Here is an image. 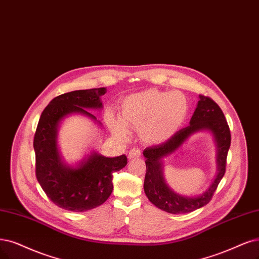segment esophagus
<instances>
[{
	"mask_svg": "<svg viewBox=\"0 0 259 259\" xmlns=\"http://www.w3.org/2000/svg\"><path fill=\"white\" fill-rule=\"evenodd\" d=\"M141 156V150L138 149V148H132L130 151H129V155L128 157L130 159H133V158H137V157H140Z\"/></svg>",
	"mask_w": 259,
	"mask_h": 259,
	"instance_id": "1",
	"label": "esophagus"
}]
</instances>
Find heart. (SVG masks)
<instances>
[{"instance_id":"obj_1","label":"heart","mask_w":259,"mask_h":259,"mask_svg":"<svg viewBox=\"0 0 259 259\" xmlns=\"http://www.w3.org/2000/svg\"><path fill=\"white\" fill-rule=\"evenodd\" d=\"M189 112L187 98L180 93L148 90L128 96L120 104L121 120L109 117L115 136L126 138L127 127L139 129L147 144H161L183 126Z\"/></svg>"}]
</instances>
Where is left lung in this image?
<instances>
[{"mask_svg":"<svg viewBox=\"0 0 259 259\" xmlns=\"http://www.w3.org/2000/svg\"><path fill=\"white\" fill-rule=\"evenodd\" d=\"M207 130L213 133L217 145L218 174L212 186L198 197H183L174 193L165 183L161 169V159L172 154L183 143L196 132ZM231 146V131L221 108L209 97L199 95L197 107L191 117L190 124L180 129L166 142L144 149L146 158V175L144 191L150 202L161 210L173 214L192 212L211 200L214 191L223 178L226 169V158Z\"/></svg>","mask_w":259,"mask_h":259,"instance_id":"1","label":"left lung"}]
</instances>
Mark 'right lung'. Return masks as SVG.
<instances>
[{
  "label": "right lung",
  "mask_w": 259,
  "mask_h": 259,
  "mask_svg": "<svg viewBox=\"0 0 259 259\" xmlns=\"http://www.w3.org/2000/svg\"><path fill=\"white\" fill-rule=\"evenodd\" d=\"M107 89L73 91L57 96L47 105L34 137L36 178L47 196L56 206L84 212L102 205L113 191V173L127 165L124 155L108 158L97 151L76 166L66 164L57 149V129L71 114H81L97 121L90 109H101L100 97ZM100 124V121H97Z\"/></svg>",
  "instance_id": "1"
}]
</instances>
